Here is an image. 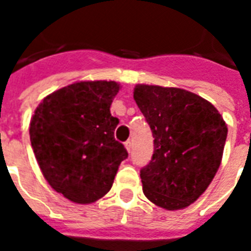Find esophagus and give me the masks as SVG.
<instances>
[{
    "label": "esophagus",
    "instance_id": "1",
    "mask_svg": "<svg viewBox=\"0 0 251 251\" xmlns=\"http://www.w3.org/2000/svg\"><path fill=\"white\" fill-rule=\"evenodd\" d=\"M124 147H126V150H127L128 152H131V148H132V143H131V141H126Z\"/></svg>",
    "mask_w": 251,
    "mask_h": 251
}]
</instances>
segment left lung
I'll return each instance as SVG.
<instances>
[{"instance_id":"8db88e82","label":"left lung","mask_w":251,"mask_h":251,"mask_svg":"<svg viewBox=\"0 0 251 251\" xmlns=\"http://www.w3.org/2000/svg\"><path fill=\"white\" fill-rule=\"evenodd\" d=\"M133 99L154 137L152 160L140 171L143 192L165 210L185 209L221 165L227 124L210 101L182 88L136 84Z\"/></svg>"}]
</instances>
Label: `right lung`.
I'll list each match as a JSON object with an SVG mask.
<instances>
[{"instance_id": "add662e5", "label": "right lung", "mask_w": 251, "mask_h": 251, "mask_svg": "<svg viewBox=\"0 0 251 251\" xmlns=\"http://www.w3.org/2000/svg\"><path fill=\"white\" fill-rule=\"evenodd\" d=\"M122 88L114 80H80L49 94L30 120V141L43 177L75 204L110 192L128 153L115 140L110 107Z\"/></svg>"}]
</instances>
